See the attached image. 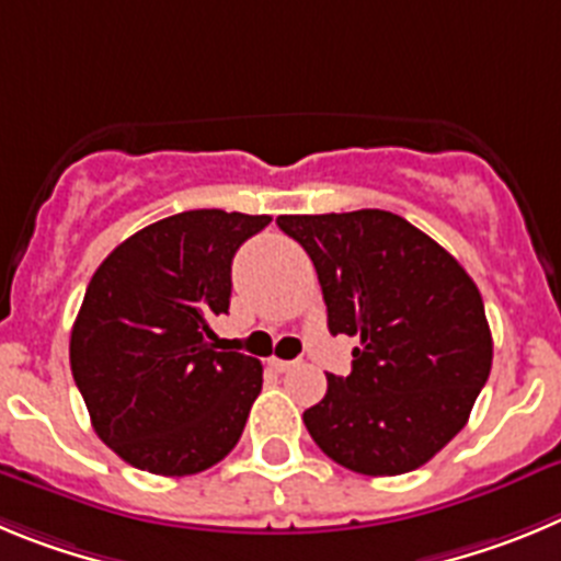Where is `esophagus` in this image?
<instances>
[{
    "mask_svg": "<svg viewBox=\"0 0 561 561\" xmlns=\"http://www.w3.org/2000/svg\"><path fill=\"white\" fill-rule=\"evenodd\" d=\"M271 366H274L276 371H290V368L299 366V360H279V357H274V360H271Z\"/></svg>",
    "mask_w": 561,
    "mask_h": 561,
    "instance_id": "esophagus-1",
    "label": "esophagus"
}]
</instances>
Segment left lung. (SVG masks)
<instances>
[{
    "label": "left lung",
    "mask_w": 561,
    "mask_h": 561,
    "mask_svg": "<svg viewBox=\"0 0 561 561\" xmlns=\"http://www.w3.org/2000/svg\"><path fill=\"white\" fill-rule=\"evenodd\" d=\"M310 254L332 335L357 337L352 371L327 375L305 411L312 442L360 476L431 461L476 405L492 332L476 282L436 240L382 209L282 215Z\"/></svg>",
    "instance_id": "8db88e82"
}]
</instances>
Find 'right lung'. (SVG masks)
<instances>
[{
    "label": "right lung",
    "mask_w": 561,
    "mask_h": 561,
    "mask_svg": "<svg viewBox=\"0 0 561 561\" xmlns=\"http://www.w3.org/2000/svg\"><path fill=\"white\" fill-rule=\"evenodd\" d=\"M268 215L193 209L111 251L85 287L69 363L92 427L130 467L195 476L229 456L262 391V363L220 352L231 260Z\"/></svg>",
    "instance_id": "obj_1"
}]
</instances>
